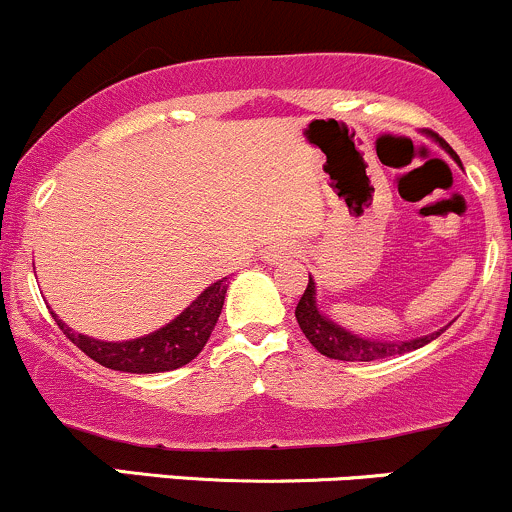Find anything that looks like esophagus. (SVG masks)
<instances>
[{
	"instance_id": "esophagus-1",
	"label": "esophagus",
	"mask_w": 512,
	"mask_h": 512,
	"mask_svg": "<svg viewBox=\"0 0 512 512\" xmlns=\"http://www.w3.org/2000/svg\"><path fill=\"white\" fill-rule=\"evenodd\" d=\"M294 252H291V247L286 245H272L269 250L265 252V260L269 262V265H279V262H284L286 257H291Z\"/></svg>"
}]
</instances>
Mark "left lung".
<instances>
[{
  "label": "left lung",
  "mask_w": 512,
  "mask_h": 512,
  "mask_svg": "<svg viewBox=\"0 0 512 512\" xmlns=\"http://www.w3.org/2000/svg\"><path fill=\"white\" fill-rule=\"evenodd\" d=\"M435 138V143H440L442 148L447 150L454 160L459 162L457 153L442 140L437 133H430ZM296 320H299V328L303 330L308 342L320 352V355L330 357V359H342V362H374V359H386V357H396V355H406V352L418 350V347L428 345L430 340H435L437 335L445 333L447 328L435 330V333L423 335V338L415 340H374V338H359V335L350 333L342 325L333 323L325 313L318 311L316 303V282L308 274V286L303 291L299 306H296Z\"/></svg>",
  "instance_id": "obj_1"
}]
</instances>
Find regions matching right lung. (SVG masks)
I'll list each match as a JSON object with an SVG mask.
<instances>
[{
	"instance_id": "add662e5",
	"label": "right lung",
	"mask_w": 512,
	"mask_h": 512,
	"mask_svg": "<svg viewBox=\"0 0 512 512\" xmlns=\"http://www.w3.org/2000/svg\"><path fill=\"white\" fill-rule=\"evenodd\" d=\"M228 291V277L218 279L211 286H206L196 299L179 313L172 323L162 325L155 333L143 335L136 340L123 342H106L94 340L87 335L75 333L53 313L58 320L60 330L75 342L77 347L101 367L116 369V372L131 374H155V372H172V369L184 367L204 350L209 342L216 320L221 316L223 299Z\"/></svg>"
}]
</instances>
